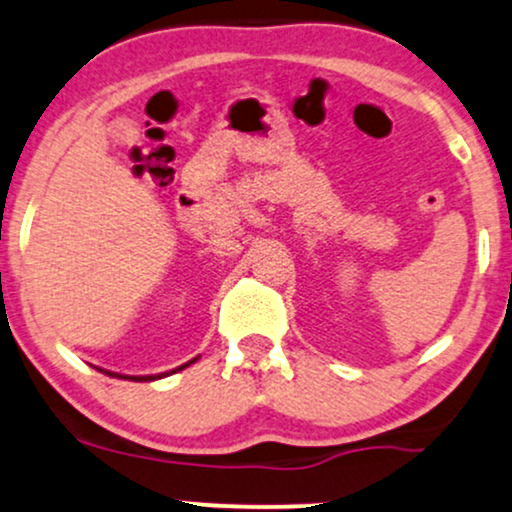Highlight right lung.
I'll use <instances>...</instances> for the list:
<instances>
[{
	"mask_svg": "<svg viewBox=\"0 0 512 512\" xmlns=\"http://www.w3.org/2000/svg\"><path fill=\"white\" fill-rule=\"evenodd\" d=\"M194 361H197V358H192V361H189V363H194ZM189 363L180 365V368H175V370H170V372L185 370ZM99 372H106V375H109V377H121V380H132V382H151V380H159V377H166V375H168V372H166V375H144V377H135V375H118V372H109V370H102V368H99Z\"/></svg>",
	"mask_w": 512,
	"mask_h": 512,
	"instance_id": "obj_1",
	"label": "right lung"
}]
</instances>
